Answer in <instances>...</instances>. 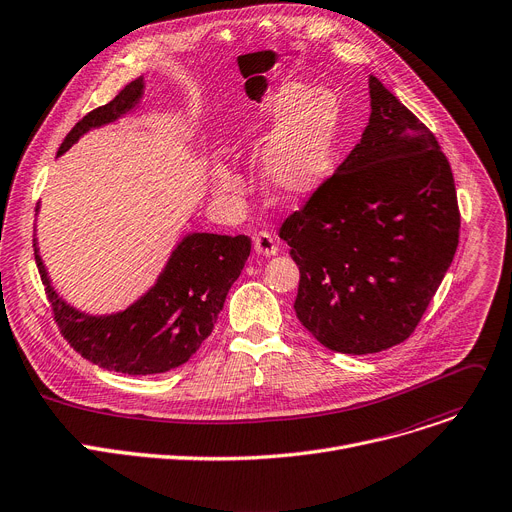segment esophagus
Here are the masks:
<instances>
[{"label":"esophagus","mask_w":512,"mask_h":512,"mask_svg":"<svg viewBox=\"0 0 512 512\" xmlns=\"http://www.w3.org/2000/svg\"><path fill=\"white\" fill-rule=\"evenodd\" d=\"M253 249L257 255H263V257H271L278 253V245L269 232H257L253 236Z\"/></svg>","instance_id":"obj_1"}]
</instances>
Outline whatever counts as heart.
<instances>
[{
    "label": "heart",
    "mask_w": 512,
    "mask_h": 512,
    "mask_svg": "<svg viewBox=\"0 0 512 512\" xmlns=\"http://www.w3.org/2000/svg\"><path fill=\"white\" fill-rule=\"evenodd\" d=\"M337 100L327 90L286 84L267 98L259 121L247 129L249 146L271 138L261 156V183L278 201H292L313 191L329 160L337 127ZM220 195L234 197L241 185L224 166L216 168Z\"/></svg>",
    "instance_id": "heart-1"
}]
</instances>
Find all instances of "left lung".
Listing matches in <instances>:
<instances>
[{
    "label": "left lung",
    "mask_w": 512,
    "mask_h": 512,
    "mask_svg": "<svg viewBox=\"0 0 512 512\" xmlns=\"http://www.w3.org/2000/svg\"><path fill=\"white\" fill-rule=\"evenodd\" d=\"M360 144L280 228L300 269L294 311L319 344L374 354L420 323L459 245L455 179L434 133L368 78Z\"/></svg>",
    "instance_id": "obj_1"
}]
</instances>
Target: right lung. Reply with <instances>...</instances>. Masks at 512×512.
<instances>
[{
    "mask_svg": "<svg viewBox=\"0 0 512 512\" xmlns=\"http://www.w3.org/2000/svg\"><path fill=\"white\" fill-rule=\"evenodd\" d=\"M144 96V78L127 84L105 107L88 113L65 135L57 156L90 129L109 125ZM251 238L191 232L170 253L154 286L111 315H90L67 304L51 286L34 238V259L61 335L86 360L123 374H158L185 364L206 339L222 311L230 286L241 276Z\"/></svg>",
    "mask_w": 512,
    "mask_h": 512,
    "instance_id": "1",
    "label": "right lung"
}]
</instances>
